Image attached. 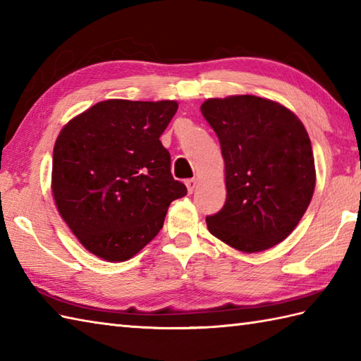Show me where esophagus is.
I'll return each mask as SVG.
<instances>
[{
    "label": "esophagus",
    "instance_id": "obj_1",
    "mask_svg": "<svg viewBox=\"0 0 361 361\" xmlns=\"http://www.w3.org/2000/svg\"><path fill=\"white\" fill-rule=\"evenodd\" d=\"M186 188H188V192L192 194L194 189L197 188V178H190V180H186Z\"/></svg>",
    "mask_w": 361,
    "mask_h": 361
}]
</instances>
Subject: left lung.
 I'll return each instance as SVG.
<instances>
[{"label": "left lung", "instance_id": "1", "mask_svg": "<svg viewBox=\"0 0 361 361\" xmlns=\"http://www.w3.org/2000/svg\"><path fill=\"white\" fill-rule=\"evenodd\" d=\"M219 136L226 202L206 217L209 233L242 252L282 242L307 211L317 183L307 130L271 99L214 97L200 106Z\"/></svg>", "mask_w": 361, "mask_h": 361}]
</instances>
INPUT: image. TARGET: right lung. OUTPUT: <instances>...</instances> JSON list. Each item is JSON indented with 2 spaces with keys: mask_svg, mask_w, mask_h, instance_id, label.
I'll list each match as a JSON object with an SVG mask.
<instances>
[{
  "mask_svg": "<svg viewBox=\"0 0 361 361\" xmlns=\"http://www.w3.org/2000/svg\"><path fill=\"white\" fill-rule=\"evenodd\" d=\"M176 101L97 102L73 118L54 144V203L82 247L124 262L155 239L166 212L188 194L159 141Z\"/></svg>",
  "mask_w": 361,
  "mask_h": 361,
  "instance_id": "add662e5",
  "label": "right lung"
}]
</instances>
